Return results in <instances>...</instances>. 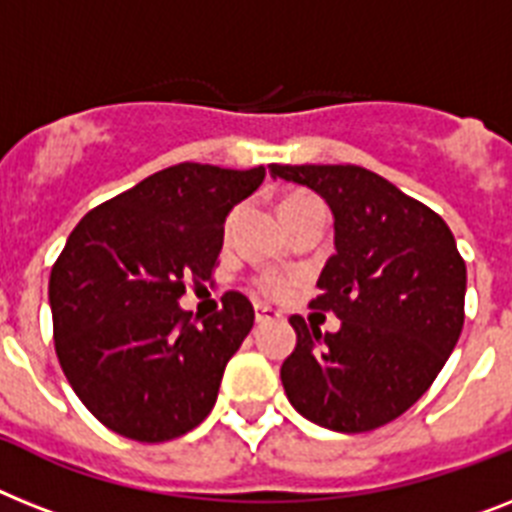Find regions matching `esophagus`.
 <instances>
[{
    "label": "esophagus",
    "mask_w": 512,
    "mask_h": 512,
    "mask_svg": "<svg viewBox=\"0 0 512 512\" xmlns=\"http://www.w3.org/2000/svg\"><path fill=\"white\" fill-rule=\"evenodd\" d=\"M280 311H274L272 306H264V303H256V324H266L274 322V319H280Z\"/></svg>",
    "instance_id": "obj_1"
}]
</instances>
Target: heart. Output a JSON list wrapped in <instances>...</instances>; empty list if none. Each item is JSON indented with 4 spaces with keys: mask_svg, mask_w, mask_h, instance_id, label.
Wrapping results in <instances>:
<instances>
[{
    "mask_svg": "<svg viewBox=\"0 0 512 512\" xmlns=\"http://www.w3.org/2000/svg\"><path fill=\"white\" fill-rule=\"evenodd\" d=\"M308 198L311 196H306V193H293V196H287L285 201H282V209H285V206L301 204V201H308ZM287 287H290V280L282 277V274H266L264 280H261V290L269 295H285Z\"/></svg>",
    "mask_w": 512,
    "mask_h": 512,
    "instance_id": "b5f03b06",
    "label": "heart"
}]
</instances>
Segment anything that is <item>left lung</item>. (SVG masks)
I'll return each instance as SVG.
<instances>
[{"instance_id":"1","label":"left lung","mask_w":512,"mask_h":512,"mask_svg":"<svg viewBox=\"0 0 512 512\" xmlns=\"http://www.w3.org/2000/svg\"><path fill=\"white\" fill-rule=\"evenodd\" d=\"M306 185L335 219L314 308L335 311L322 335L290 316L295 350L280 369L295 411L342 434L390 424L424 395L463 329L466 264L445 219L356 164H272Z\"/></svg>"}]
</instances>
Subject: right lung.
Instances as JSON below:
<instances>
[{
	"mask_svg": "<svg viewBox=\"0 0 512 512\" xmlns=\"http://www.w3.org/2000/svg\"><path fill=\"white\" fill-rule=\"evenodd\" d=\"M264 167L177 164L96 206L70 232L49 277L59 366L101 424L138 442L196 429L253 327L246 295L196 327L185 282L209 280L230 211L264 183Z\"/></svg>",
	"mask_w": 512,
	"mask_h": 512,
	"instance_id": "obj_1",
	"label": "right lung"
}]
</instances>
